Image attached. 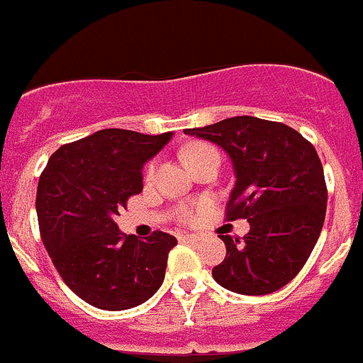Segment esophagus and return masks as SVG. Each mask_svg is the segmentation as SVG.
Wrapping results in <instances>:
<instances>
[{"instance_id": "1", "label": "esophagus", "mask_w": 363, "mask_h": 363, "mask_svg": "<svg viewBox=\"0 0 363 363\" xmlns=\"http://www.w3.org/2000/svg\"><path fill=\"white\" fill-rule=\"evenodd\" d=\"M179 238L184 240V242H200L201 236L200 234H182Z\"/></svg>"}]
</instances>
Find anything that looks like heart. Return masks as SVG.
<instances>
[{"mask_svg":"<svg viewBox=\"0 0 363 363\" xmlns=\"http://www.w3.org/2000/svg\"><path fill=\"white\" fill-rule=\"evenodd\" d=\"M209 149H213V147L205 145V143H192V145H189L187 149L184 150V162L191 163L196 156H200L201 152H205V150ZM179 218L184 221H192L194 220V209H192V207H184V209L179 211Z\"/></svg>","mask_w":363,"mask_h":363,"instance_id":"obj_1","label":"heart"}]
</instances>
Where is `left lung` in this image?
I'll return each mask as SVG.
<instances>
[{"instance_id": "8db88e82", "label": "left lung", "mask_w": 363, "mask_h": 363, "mask_svg": "<svg viewBox=\"0 0 363 363\" xmlns=\"http://www.w3.org/2000/svg\"><path fill=\"white\" fill-rule=\"evenodd\" d=\"M185 134L225 150L236 176L227 220L245 218L251 225L242 240L220 233L227 255L213 278L251 296L281 289L306 265L325 220V178L314 147L287 125L252 116Z\"/></svg>"}]
</instances>
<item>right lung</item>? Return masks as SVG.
Here are the masks:
<instances>
[{"label": "right lung", "mask_w": 363, "mask_h": 363, "mask_svg": "<svg viewBox=\"0 0 363 363\" xmlns=\"http://www.w3.org/2000/svg\"><path fill=\"white\" fill-rule=\"evenodd\" d=\"M172 133L104 129L60 147L38 184L41 240L57 272L86 303L123 311L149 300L165 278L171 234L145 240L121 233L114 218L142 192V171Z\"/></svg>", "instance_id": "obj_1"}]
</instances>
